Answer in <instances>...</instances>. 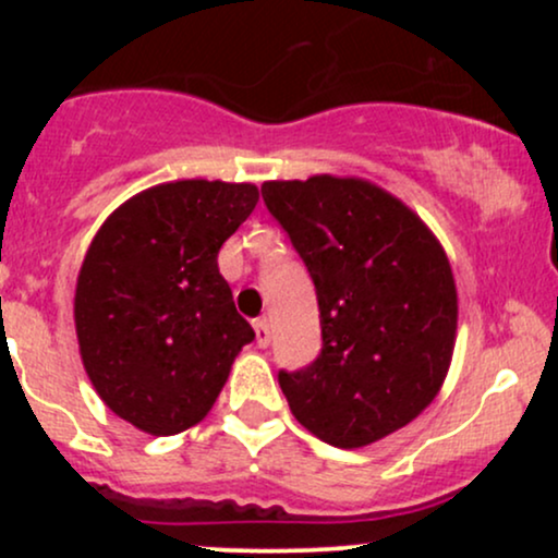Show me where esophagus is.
<instances>
[{
    "mask_svg": "<svg viewBox=\"0 0 558 558\" xmlns=\"http://www.w3.org/2000/svg\"><path fill=\"white\" fill-rule=\"evenodd\" d=\"M254 332H257V343L259 349H267L270 345V325H267V319H254Z\"/></svg>",
    "mask_w": 558,
    "mask_h": 558,
    "instance_id": "obj_1",
    "label": "esophagus"
}]
</instances>
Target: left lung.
Returning a JSON list of instances; mask_svg holds the SVG:
<instances>
[{
	"label": "left lung",
	"mask_w": 558,
	"mask_h": 558,
	"mask_svg": "<svg viewBox=\"0 0 558 558\" xmlns=\"http://www.w3.org/2000/svg\"><path fill=\"white\" fill-rule=\"evenodd\" d=\"M317 288L323 351L280 373L291 414L336 448H362L430 407L451 367L459 296L446 248L367 178L262 183Z\"/></svg>",
	"instance_id": "left-lung-1"
}]
</instances>
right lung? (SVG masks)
<instances>
[{
  "label": "right lung",
  "instance_id": "1",
  "mask_svg": "<svg viewBox=\"0 0 558 558\" xmlns=\"http://www.w3.org/2000/svg\"><path fill=\"white\" fill-rule=\"evenodd\" d=\"M257 202L254 183H157L88 243L73 299L81 362L107 409L141 433L198 425L254 338L217 254Z\"/></svg>",
  "mask_w": 558,
  "mask_h": 558
}]
</instances>
